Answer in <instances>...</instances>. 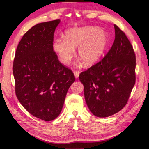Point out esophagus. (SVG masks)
<instances>
[{
	"instance_id": "obj_1",
	"label": "esophagus",
	"mask_w": 149,
	"mask_h": 149,
	"mask_svg": "<svg viewBox=\"0 0 149 149\" xmlns=\"http://www.w3.org/2000/svg\"><path fill=\"white\" fill-rule=\"evenodd\" d=\"M79 72L77 71V70H74V76L76 78H79Z\"/></svg>"
}]
</instances>
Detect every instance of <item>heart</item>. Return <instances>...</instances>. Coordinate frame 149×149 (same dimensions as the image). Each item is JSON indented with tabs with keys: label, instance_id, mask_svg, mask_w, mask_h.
Instances as JSON below:
<instances>
[{
	"label": "heart",
	"instance_id": "1",
	"mask_svg": "<svg viewBox=\"0 0 149 149\" xmlns=\"http://www.w3.org/2000/svg\"><path fill=\"white\" fill-rule=\"evenodd\" d=\"M109 38L107 33L95 27L72 28L65 32V38H56L53 48L58 54L60 61L69 64L74 57L75 48L86 65L95 63L105 53Z\"/></svg>",
	"mask_w": 149,
	"mask_h": 149
}]
</instances>
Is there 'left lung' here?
Segmentation results:
<instances>
[{"label":"left lung","instance_id":"obj_1","mask_svg":"<svg viewBox=\"0 0 149 149\" xmlns=\"http://www.w3.org/2000/svg\"><path fill=\"white\" fill-rule=\"evenodd\" d=\"M115 39L102 59L79 75L85 100L97 117L113 115L126 105L135 83L136 57L128 38L114 25Z\"/></svg>","mask_w":149,"mask_h":149}]
</instances>
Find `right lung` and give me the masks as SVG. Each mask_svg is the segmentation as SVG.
Returning <instances> with one entry per match:
<instances>
[{
    "label": "right lung",
    "instance_id": "obj_1",
    "mask_svg": "<svg viewBox=\"0 0 149 149\" xmlns=\"http://www.w3.org/2000/svg\"><path fill=\"white\" fill-rule=\"evenodd\" d=\"M59 19L38 23L26 32L13 64L17 98L33 116L51 121L59 115L75 77L59 61L53 48Z\"/></svg>",
    "mask_w": 149,
    "mask_h": 149
}]
</instances>
